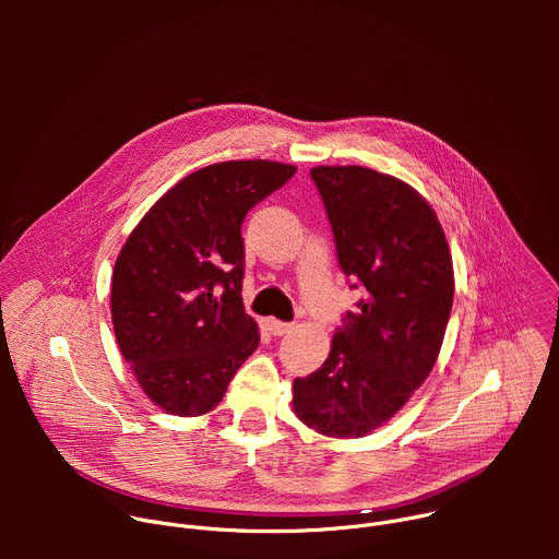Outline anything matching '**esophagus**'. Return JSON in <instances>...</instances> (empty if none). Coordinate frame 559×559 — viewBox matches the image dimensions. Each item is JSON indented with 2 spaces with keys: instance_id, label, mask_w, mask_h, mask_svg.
<instances>
[{
  "instance_id": "1",
  "label": "esophagus",
  "mask_w": 559,
  "mask_h": 559,
  "mask_svg": "<svg viewBox=\"0 0 559 559\" xmlns=\"http://www.w3.org/2000/svg\"><path fill=\"white\" fill-rule=\"evenodd\" d=\"M292 328H294L292 323L276 321V318H270V321H267V330H270V334H274V336H285Z\"/></svg>"
}]
</instances>
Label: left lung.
Listing matches in <instances>:
<instances>
[{"label":"left lung","mask_w":559,"mask_h":559,"mask_svg":"<svg viewBox=\"0 0 559 559\" xmlns=\"http://www.w3.org/2000/svg\"><path fill=\"white\" fill-rule=\"evenodd\" d=\"M336 257L365 298L343 318L323 367L294 380V414L330 438H360L405 407L431 373L453 305V263L431 205L362 166L309 170Z\"/></svg>","instance_id":"left-lung-1"}]
</instances>
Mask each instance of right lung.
Here are the masks:
<instances>
[{
	"label": "right lung",
	"mask_w": 559,
	"mask_h": 559,
	"mask_svg": "<svg viewBox=\"0 0 559 559\" xmlns=\"http://www.w3.org/2000/svg\"><path fill=\"white\" fill-rule=\"evenodd\" d=\"M294 173L265 158L201 168L158 199L121 248L110 289L117 345L168 414L212 412L259 347L241 296V225Z\"/></svg>",
	"instance_id": "add662e5"
}]
</instances>
